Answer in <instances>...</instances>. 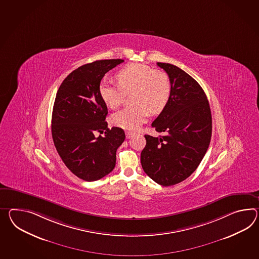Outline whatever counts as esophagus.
I'll return each instance as SVG.
<instances>
[{
  "label": "esophagus",
  "instance_id": "34e87169",
  "mask_svg": "<svg viewBox=\"0 0 259 259\" xmlns=\"http://www.w3.org/2000/svg\"><path fill=\"white\" fill-rule=\"evenodd\" d=\"M125 136H126V139H131L133 136H134V133L126 131V132H125Z\"/></svg>",
  "mask_w": 259,
  "mask_h": 259
}]
</instances>
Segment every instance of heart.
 <instances>
[{
  "label": "heart",
  "instance_id": "1",
  "mask_svg": "<svg viewBox=\"0 0 259 259\" xmlns=\"http://www.w3.org/2000/svg\"><path fill=\"white\" fill-rule=\"evenodd\" d=\"M118 84L104 81L99 86L103 102L117 108L131 94L132 106L124 107L111 116V122L127 130H136L145 122L150 112L161 113L169 101L171 83L164 72L141 63L128 64L117 73Z\"/></svg>",
  "mask_w": 259,
  "mask_h": 259
}]
</instances>
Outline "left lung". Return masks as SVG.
I'll list each match as a JSON object with an SVG mask.
<instances>
[{
  "mask_svg": "<svg viewBox=\"0 0 259 259\" xmlns=\"http://www.w3.org/2000/svg\"><path fill=\"white\" fill-rule=\"evenodd\" d=\"M168 75L169 101L152 126L162 136L145 135L140 161L155 183L170 186L196 170L211 138V112L201 86L186 72L170 63H157Z\"/></svg>",
  "mask_w": 259,
  "mask_h": 259,
  "instance_id": "8db88e82",
  "label": "left lung"
}]
</instances>
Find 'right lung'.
<instances>
[{"instance_id": "add662e5", "label": "right lung", "mask_w": 259, "mask_h": 259, "mask_svg": "<svg viewBox=\"0 0 259 259\" xmlns=\"http://www.w3.org/2000/svg\"><path fill=\"white\" fill-rule=\"evenodd\" d=\"M123 62L112 59L84 64L70 73L58 90L51 120L53 142L67 168L86 182L113 170L117 149L125 139L120 127L107 128V105L99 95L105 74ZM104 131V137L95 136Z\"/></svg>"}]
</instances>
